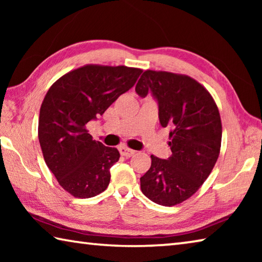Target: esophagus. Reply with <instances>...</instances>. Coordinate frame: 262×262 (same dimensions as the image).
<instances>
[{
  "label": "esophagus",
  "mask_w": 262,
  "mask_h": 262,
  "mask_svg": "<svg viewBox=\"0 0 262 262\" xmlns=\"http://www.w3.org/2000/svg\"><path fill=\"white\" fill-rule=\"evenodd\" d=\"M119 151H120L122 156H125V157H132L133 155L135 154L134 150L129 149L128 147H126V145H121V147L119 148Z\"/></svg>",
  "instance_id": "obj_1"
}]
</instances>
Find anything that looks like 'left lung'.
<instances>
[{
  "instance_id": "1",
  "label": "left lung",
  "mask_w": 262,
  "mask_h": 262,
  "mask_svg": "<svg viewBox=\"0 0 262 262\" xmlns=\"http://www.w3.org/2000/svg\"><path fill=\"white\" fill-rule=\"evenodd\" d=\"M135 91H151L158 101L159 121L170 128L172 155H151V166L141 177V190L157 205L172 207L201 187L219 158L222 142L220 111L209 91L183 74L145 70Z\"/></svg>"
}]
</instances>
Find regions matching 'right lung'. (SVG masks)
Masks as SVG:
<instances>
[{
    "label": "right lung",
    "mask_w": 262,
    "mask_h": 262,
    "mask_svg": "<svg viewBox=\"0 0 262 262\" xmlns=\"http://www.w3.org/2000/svg\"><path fill=\"white\" fill-rule=\"evenodd\" d=\"M141 73L126 66L85 64L47 91L39 114V143L48 168L74 198H92L107 188L110 168L120 154L92 140L86 123L129 90Z\"/></svg>",
    "instance_id": "add662e5"
}]
</instances>
